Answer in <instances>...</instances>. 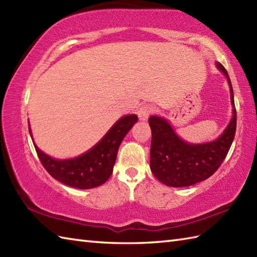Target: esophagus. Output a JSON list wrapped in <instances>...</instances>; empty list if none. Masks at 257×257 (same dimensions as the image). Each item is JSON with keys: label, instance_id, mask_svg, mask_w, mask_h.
<instances>
[{"label": "esophagus", "instance_id": "34e87169", "mask_svg": "<svg viewBox=\"0 0 257 257\" xmlns=\"http://www.w3.org/2000/svg\"><path fill=\"white\" fill-rule=\"evenodd\" d=\"M152 111H154V107L150 106V105H144L143 107L138 109V117H139L140 120L146 121V120L149 118L150 113Z\"/></svg>", "mask_w": 257, "mask_h": 257}]
</instances>
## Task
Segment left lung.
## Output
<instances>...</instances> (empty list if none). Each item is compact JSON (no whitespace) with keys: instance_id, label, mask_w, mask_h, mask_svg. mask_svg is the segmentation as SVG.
<instances>
[{"instance_id":"left-lung-1","label":"left lung","mask_w":257,"mask_h":257,"mask_svg":"<svg viewBox=\"0 0 257 257\" xmlns=\"http://www.w3.org/2000/svg\"><path fill=\"white\" fill-rule=\"evenodd\" d=\"M216 67L225 75L231 92L232 118L219 138L211 143L189 144L174 132L168 120L151 116L150 169L155 177L168 187L182 188L210 178L224 161L236 132V109L230 77L222 64Z\"/></svg>"}]
</instances>
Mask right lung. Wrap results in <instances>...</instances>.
<instances>
[{
	"label": "right lung",
	"mask_w": 257,
	"mask_h": 257,
	"mask_svg": "<svg viewBox=\"0 0 257 257\" xmlns=\"http://www.w3.org/2000/svg\"><path fill=\"white\" fill-rule=\"evenodd\" d=\"M137 121V114L121 117L90 150L73 159H55L33 144L43 167L54 179L72 188L92 189L110 178L119 146ZM30 134L32 137L31 129Z\"/></svg>",
	"instance_id": "1"
}]
</instances>
